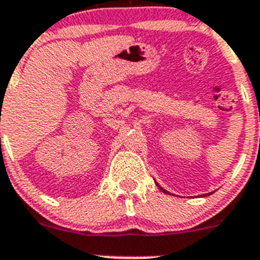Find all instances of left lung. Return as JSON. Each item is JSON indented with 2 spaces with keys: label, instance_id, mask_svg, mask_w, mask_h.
I'll return each instance as SVG.
<instances>
[{
  "label": "left lung",
  "instance_id": "left-lung-1",
  "mask_svg": "<svg viewBox=\"0 0 260 260\" xmlns=\"http://www.w3.org/2000/svg\"><path fill=\"white\" fill-rule=\"evenodd\" d=\"M156 185H157L158 187H160V190H161L162 192H165V194H171V192H169V191H167V190H165V189H162L161 186L158 185V183H156ZM211 194H212V192H210V194H203V195H202V197H207V195H211Z\"/></svg>",
  "mask_w": 260,
  "mask_h": 260
}]
</instances>
